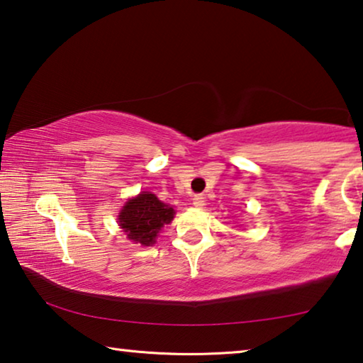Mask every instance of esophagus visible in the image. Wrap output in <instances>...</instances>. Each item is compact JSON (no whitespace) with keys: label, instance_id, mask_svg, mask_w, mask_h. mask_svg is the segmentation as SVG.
I'll return each mask as SVG.
<instances>
[{"label":"esophagus","instance_id":"34e87169","mask_svg":"<svg viewBox=\"0 0 363 363\" xmlns=\"http://www.w3.org/2000/svg\"><path fill=\"white\" fill-rule=\"evenodd\" d=\"M193 204H194L196 207H203V206L206 204L204 196H203V194H196L194 198H193Z\"/></svg>","mask_w":363,"mask_h":363}]
</instances>
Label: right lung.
<instances>
[{
    "mask_svg": "<svg viewBox=\"0 0 363 363\" xmlns=\"http://www.w3.org/2000/svg\"><path fill=\"white\" fill-rule=\"evenodd\" d=\"M174 207L159 201L156 194L143 191L123 204L117 222L128 240L151 246L156 242L160 228L174 220Z\"/></svg>",
    "mask_w": 363,
    "mask_h": 363,
    "instance_id": "obj_1",
    "label": "right lung"
}]
</instances>
